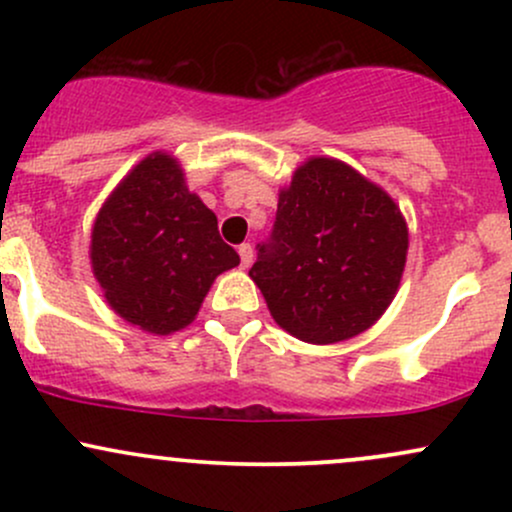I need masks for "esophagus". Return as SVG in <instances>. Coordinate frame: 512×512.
I'll list each match as a JSON object with an SVG mask.
<instances>
[{
  "mask_svg": "<svg viewBox=\"0 0 512 512\" xmlns=\"http://www.w3.org/2000/svg\"><path fill=\"white\" fill-rule=\"evenodd\" d=\"M238 255H240V267H250V264H252V248L248 243L240 245Z\"/></svg>",
  "mask_w": 512,
  "mask_h": 512,
  "instance_id": "1",
  "label": "esophagus"
}]
</instances>
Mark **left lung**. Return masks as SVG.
<instances>
[{
	"label": "left lung",
	"mask_w": 512,
	"mask_h": 512,
	"mask_svg": "<svg viewBox=\"0 0 512 512\" xmlns=\"http://www.w3.org/2000/svg\"><path fill=\"white\" fill-rule=\"evenodd\" d=\"M409 231L383 187L337 158H308L279 192L250 276L274 322L308 344L366 332L392 303Z\"/></svg>",
	"instance_id": "left-lung-1"
}]
</instances>
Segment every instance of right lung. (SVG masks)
I'll return each instance as SVG.
<instances>
[{
	"label": "right lung",
	"instance_id": "right-lung-1",
	"mask_svg": "<svg viewBox=\"0 0 512 512\" xmlns=\"http://www.w3.org/2000/svg\"><path fill=\"white\" fill-rule=\"evenodd\" d=\"M236 264L216 214L187 190L180 163L163 151L129 170L93 223L91 267L105 301L144 332L190 325L216 276Z\"/></svg>",
	"mask_w": 512,
	"mask_h": 512
}]
</instances>
